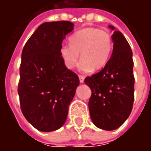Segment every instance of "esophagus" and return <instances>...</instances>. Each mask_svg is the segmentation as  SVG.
<instances>
[{"label":"esophagus","instance_id":"obj_1","mask_svg":"<svg viewBox=\"0 0 151 151\" xmlns=\"http://www.w3.org/2000/svg\"><path fill=\"white\" fill-rule=\"evenodd\" d=\"M84 79H85V78H84L83 76L79 75V81H80L81 83H83V82H84Z\"/></svg>","mask_w":151,"mask_h":151}]
</instances>
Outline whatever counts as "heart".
<instances>
[{
    "instance_id": "heart-1",
    "label": "heart",
    "mask_w": 151,
    "mask_h": 151,
    "mask_svg": "<svg viewBox=\"0 0 151 151\" xmlns=\"http://www.w3.org/2000/svg\"><path fill=\"white\" fill-rule=\"evenodd\" d=\"M70 43H63L60 54L66 67L73 69L78 60L82 72L99 70L106 65L112 52V40L105 30L88 27L76 31L69 38Z\"/></svg>"
}]
</instances>
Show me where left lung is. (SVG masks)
Here are the masks:
<instances>
[{"instance_id":"1","label":"left lung","mask_w":151,"mask_h":151,"mask_svg":"<svg viewBox=\"0 0 151 151\" xmlns=\"http://www.w3.org/2000/svg\"><path fill=\"white\" fill-rule=\"evenodd\" d=\"M111 40V58L101 71L84 81L91 90L88 106L92 122L108 131L118 129L128 119L134 100L132 50L120 31H114Z\"/></svg>"}]
</instances>
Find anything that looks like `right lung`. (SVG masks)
<instances>
[{
	"label": "right lung",
	"instance_id": "right-lung-1",
	"mask_svg": "<svg viewBox=\"0 0 151 151\" xmlns=\"http://www.w3.org/2000/svg\"><path fill=\"white\" fill-rule=\"evenodd\" d=\"M73 29L69 21L44 22L22 49L18 87L22 112L42 132L65 124L79 85L78 76L67 69L60 54L63 40Z\"/></svg>",
	"mask_w": 151,
	"mask_h": 151
}]
</instances>
